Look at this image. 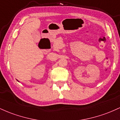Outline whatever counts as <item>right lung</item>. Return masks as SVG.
<instances>
[{
	"mask_svg": "<svg viewBox=\"0 0 120 120\" xmlns=\"http://www.w3.org/2000/svg\"><path fill=\"white\" fill-rule=\"evenodd\" d=\"M17 81H18V80H17Z\"/></svg>",
	"mask_w": 120,
	"mask_h": 120,
	"instance_id": "obj_1",
	"label": "right lung"
}]
</instances>
